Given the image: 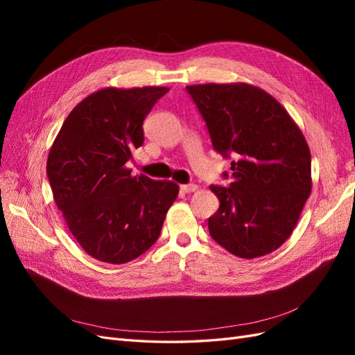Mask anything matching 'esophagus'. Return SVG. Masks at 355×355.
<instances>
[{
    "label": "esophagus",
    "mask_w": 355,
    "mask_h": 355,
    "mask_svg": "<svg viewBox=\"0 0 355 355\" xmlns=\"http://www.w3.org/2000/svg\"><path fill=\"white\" fill-rule=\"evenodd\" d=\"M182 192H187V194H191V192H196L198 187L196 184H189V185H180Z\"/></svg>",
    "instance_id": "1"
}]
</instances>
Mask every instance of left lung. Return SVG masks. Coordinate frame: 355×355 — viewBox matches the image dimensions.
<instances>
[{
    "instance_id": "1",
    "label": "left lung",
    "mask_w": 355,
    "mask_h": 355,
    "mask_svg": "<svg viewBox=\"0 0 355 355\" xmlns=\"http://www.w3.org/2000/svg\"><path fill=\"white\" fill-rule=\"evenodd\" d=\"M213 148L232 154V182L210 187L220 206L209 218L211 239L253 259L277 250L306 202L311 153L299 125L270 93L247 83L187 85Z\"/></svg>"
}]
</instances>
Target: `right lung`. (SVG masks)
<instances>
[{"instance_id": "1", "label": "right lung", "mask_w": 355, "mask_h": 355, "mask_svg": "<svg viewBox=\"0 0 355 355\" xmlns=\"http://www.w3.org/2000/svg\"><path fill=\"white\" fill-rule=\"evenodd\" d=\"M168 87H105L69 112L47 158L56 206L83 250L125 263L157 240L179 194L171 180L132 176L125 163L144 144L142 123Z\"/></svg>"}]
</instances>
